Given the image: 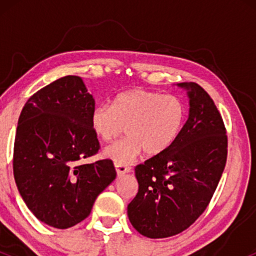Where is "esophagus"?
I'll return each instance as SVG.
<instances>
[{"instance_id": "34e87169", "label": "esophagus", "mask_w": 256, "mask_h": 256, "mask_svg": "<svg viewBox=\"0 0 256 256\" xmlns=\"http://www.w3.org/2000/svg\"><path fill=\"white\" fill-rule=\"evenodd\" d=\"M114 165H116V170L118 174H124V173L131 172V167L122 165V164H114Z\"/></svg>"}]
</instances>
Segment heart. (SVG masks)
<instances>
[{
  "mask_svg": "<svg viewBox=\"0 0 256 256\" xmlns=\"http://www.w3.org/2000/svg\"><path fill=\"white\" fill-rule=\"evenodd\" d=\"M186 118V107L178 96L134 89L120 94L113 104H98L91 110L95 136L108 143L125 130L128 136L108 146L104 155L116 164L128 165L143 150L164 152L176 142Z\"/></svg>",
  "mask_w": 256,
  "mask_h": 256,
  "instance_id": "obj_1",
  "label": "heart"
}]
</instances>
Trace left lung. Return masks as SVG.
Wrapping results in <instances>:
<instances>
[{"mask_svg":"<svg viewBox=\"0 0 256 256\" xmlns=\"http://www.w3.org/2000/svg\"><path fill=\"white\" fill-rule=\"evenodd\" d=\"M189 89L190 113L167 150L134 168L138 192L128 206L132 226L149 238H166L186 230L212 200L228 158V134L222 114L204 88Z\"/></svg>","mask_w":256,"mask_h":256,"instance_id":"obj_1","label":"left lung"}]
</instances>
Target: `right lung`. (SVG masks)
<instances>
[{"label":"right lung","mask_w":256,"mask_h":256,"mask_svg":"<svg viewBox=\"0 0 256 256\" xmlns=\"http://www.w3.org/2000/svg\"><path fill=\"white\" fill-rule=\"evenodd\" d=\"M94 108L95 100L82 78L64 76L34 94L19 116L14 179L28 210L52 228L83 222L116 179L110 158L80 164L101 148L90 125Z\"/></svg>","instance_id":"obj_1"}]
</instances>
